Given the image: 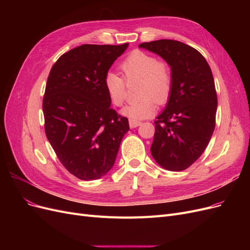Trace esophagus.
<instances>
[{"mask_svg":"<svg viewBox=\"0 0 250 250\" xmlns=\"http://www.w3.org/2000/svg\"><path fill=\"white\" fill-rule=\"evenodd\" d=\"M141 125V122L140 121H135V120H129V126H130V128H135V127H138V126H140Z\"/></svg>","mask_w":250,"mask_h":250,"instance_id":"1","label":"esophagus"}]
</instances>
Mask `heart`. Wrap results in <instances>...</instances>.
<instances>
[{"mask_svg": "<svg viewBox=\"0 0 250 250\" xmlns=\"http://www.w3.org/2000/svg\"><path fill=\"white\" fill-rule=\"evenodd\" d=\"M122 77L113 72L105 74L103 85L109 100L117 107L122 106L127 98V85L140 79L138 96L122 110L124 116L131 120H143L155 112L156 102L164 104L169 99L173 87V74L170 65L164 60L141 50L130 52L120 63Z\"/></svg>", "mask_w": 250, "mask_h": 250, "instance_id": "b5f03b06", "label": "heart"}]
</instances>
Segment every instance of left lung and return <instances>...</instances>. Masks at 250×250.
<instances>
[{"mask_svg":"<svg viewBox=\"0 0 250 250\" xmlns=\"http://www.w3.org/2000/svg\"><path fill=\"white\" fill-rule=\"evenodd\" d=\"M171 66L173 87L165 110L154 121L151 154L166 170L183 171L208 147L216 125L217 93L210 67L200 53L172 40L143 42Z\"/></svg>","mask_w":250,"mask_h":250,"instance_id":"left-lung-1","label":"left lung"}]
</instances>
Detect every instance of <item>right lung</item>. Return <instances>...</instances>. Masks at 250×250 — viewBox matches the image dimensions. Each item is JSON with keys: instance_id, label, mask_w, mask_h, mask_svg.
<instances>
[{"instance_id": "obj_1", "label": "right lung", "mask_w": 250, "mask_h": 250, "mask_svg": "<svg viewBox=\"0 0 250 250\" xmlns=\"http://www.w3.org/2000/svg\"><path fill=\"white\" fill-rule=\"evenodd\" d=\"M127 47L82 44L60 56L50 71L42 99L44 132L60 163L79 179L105 175L129 130L128 119L110 107L103 85Z\"/></svg>"}]
</instances>
